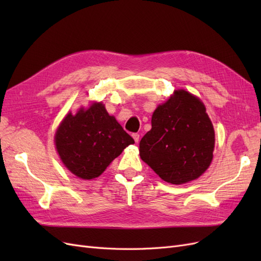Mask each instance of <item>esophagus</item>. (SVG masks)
<instances>
[{"instance_id": "1", "label": "esophagus", "mask_w": 261, "mask_h": 261, "mask_svg": "<svg viewBox=\"0 0 261 261\" xmlns=\"http://www.w3.org/2000/svg\"><path fill=\"white\" fill-rule=\"evenodd\" d=\"M132 136H133L134 140H135V143H136V144H138V143H139V134L135 133V134H133Z\"/></svg>"}]
</instances>
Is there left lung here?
Returning <instances> with one entry per match:
<instances>
[{"label": "left lung", "mask_w": 261, "mask_h": 261, "mask_svg": "<svg viewBox=\"0 0 261 261\" xmlns=\"http://www.w3.org/2000/svg\"><path fill=\"white\" fill-rule=\"evenodd\" d=\"M215 143V128L203 102L177 89L154 110L151 129L139 143V155L163 180L181 185L208 170Z\"/></svg>", "instance_id": "left-lung-1"}]
</instances>
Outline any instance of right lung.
Listing matches in <instances>:
<instances>
[{
	"label": "right lung",
	"mask_w": 261,
	"mask_h": 261,
	"mask_svg": "<svg viewBox=\"0 0 261 261\" xmlns=\"http://www.w3.org/2000/svg\"><path fill=\"white\" fill-rule=\"evenodd\" d=\"M135 144L102 101H92L59 124L54 145L63 165L82 179L100 176L116 156Z\"/></svg>",
	"instance_id": "1"
}]
</instances>
